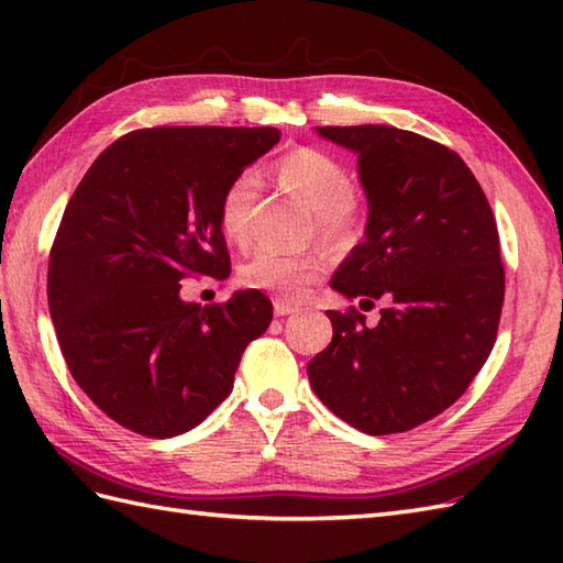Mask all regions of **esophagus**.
<instances>
[{
	"label": "esophagus",
	"instance_id": "esophagus-1",
	"mask_svg": "<svg viewBox=\"0 0 563 563\" xmlns=\"http://www.w3.org/2000/svg\"><path fill=\"white\" fill-rule=\"evenodd\" d=\"M273 312H275V317H288V314H295L297 312V307L295 305H290V302H285V300H275L273 302Z\"/></svg>",
	"mask_w": 563,
	"mask_h": 563
}]
</instances>
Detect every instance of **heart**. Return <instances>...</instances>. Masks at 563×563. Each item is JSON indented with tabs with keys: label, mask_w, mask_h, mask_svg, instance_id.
Instances as JSON below:
<instances>
[{
	"label": "heart",
	"mask_w": 563,
	"mask_h": 563,
	"mask_svg": "<svg viewBox=\"0 0 563 563\" xmlns=\"http://www.w3.org/2000/svg\"><path fill=\"white\" fill-rule=\"evenodd\" d=\"M280 184L300 196L317 212V230L329 246H345L361 232L363 212L355 202L353 176L345 164L331 154L302 147L275 164ZM261 194V176L256 169L239 172L220 198V227L234 244H246L254 224V210ZM329 266L327 254H285L278 249H258L242 263L239 280L246 288L275 292L283 297H300L309 285L319 280Z\"/></svg>",
	"instance_id": "b5f03b06"
}]
</instances>
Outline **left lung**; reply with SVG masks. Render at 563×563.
<instances>
[{
    "instance_id": "1",
    "label": "left lung",
    "mask_w": 563,
    "mask_h": 563,
    "mask_svg": "<svg viewBox=\"0 0 563 563\" xmlns=\"http://www.w3.org/2000/svg\"><path fill=\"white\" fill-rule=\"evenodd\" d=\"M357 154L365 242L331 288L379 309L369 329L351 307L307 365L317 397L367 435L404 433L457 401L486 363L506 273L492 206L457 152L391 125L317 128Z\"/></svg>"
}]
</instances>
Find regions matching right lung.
I'll list each match as a JSON object with an SVG mask.
<instances>
[{
  "label": "right lung",
  "instance_id": "1",
  "mask_svg": "<svg viewBox=\"0 0 563 563\" xmlns=\"http://www.w3.org/2000/svg\"><path fill=\"white\" fill-rule=\"evenodd\" d=\"M278 128H145L106 147L71 194L47 266V305L71 377L147 438L196 428L230 397L246 345L268 329L258 290L181 300V280L230 275L227 184Z\"/></svg>",
  "mask_w": 563,
  "mask_h": 563
}]
</instances>
